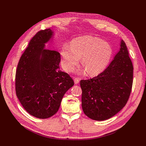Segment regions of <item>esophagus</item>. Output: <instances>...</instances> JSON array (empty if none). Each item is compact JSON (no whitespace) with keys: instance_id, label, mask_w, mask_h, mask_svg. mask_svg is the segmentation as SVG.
I'll use <instances>...</instances> for the list:
<instances>
[{"instance_id":"1","label":"esophagus","mask_w":146,"mask_h":146,"mask_svg":"<svg viewBox=\"0 0 146 146\" xmlns=\"http://www.w3.org/2000/svg\"><path fill=\"white\" fill-rule=\"evenodd\" d=\"M74 82H75V84H78L80 82V79L78 78H74Z\"/></svg>"}]
</instances>
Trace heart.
<instances>
[{
	"instance_id": "heart-1",
	"label": "heart",
	"mask_w": 146,
	"mask_h": 146,
	"mask_svg": "<svg viewBox=\"0 0 146 146\" xmlns=\"http://www.w3.org/2000/svg\"><path fill=\"white\" fill-rule=\"evenodd\" d=\"M111 54L112 49L108 43L90 36L75 39L70 46L63 45L61 51L64 67L67 71H72L81 58V63L89 75L103 70L109 62Z\"/></svg>"
}]
</instances>
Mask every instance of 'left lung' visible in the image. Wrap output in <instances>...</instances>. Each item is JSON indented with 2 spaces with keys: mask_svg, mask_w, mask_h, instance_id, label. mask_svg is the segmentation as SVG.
Returning <instances> with one entry per match:
<instances>
[{
  "mask_svg": "<svg viewBox=\"0 0 146 146\" xmlns=\"http://www.w3.org/2000/svg\"><path fill=\"white\" fill-rule=\"evenodd\" d=\"M133 65L125 42L103 72L88 80H82V106L86 116L105 120L122 109L131 95Z\"/></svg>",
  "mask_w": 146,
  "mask_h": 146,
  "instance_id": "obj_1",
  "label": "left lung"
}]
</instances>
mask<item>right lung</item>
<instances>
[{
  "instance_id": "right-lung-1",
  "label": "right lung",
  "mask_w": 146,
  "mask_h": 146,
  "mask_svg": "<svg viewBox=\"0 0 146 146\" xmlns=\"http://www.w3.org/2000/svg\"><path fill=\"white\" fill-rule=\"evenodd\" d=\"M53 36L50 29L40 30L22 54L15 73V93L24 109L39 119L57 112L64 95L74 81L61 71L60 52L45 48Z\"/></svg>"
}]
</instances>
